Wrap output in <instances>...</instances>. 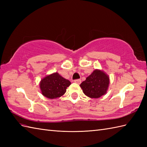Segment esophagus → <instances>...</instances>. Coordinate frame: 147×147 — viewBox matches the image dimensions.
<instances>
[{"label":"esophagus","mask_w":147,"mask_h":147,"mask_svg":"<svg viewBox=\"0 0 147 147\" xmlns=\"http://www.w3.org/2000/svg\"><path fill=\"white\" fill-rule=\"evenodd\" d=\"M74 83H76L77 84H80L81 82H82V81H81V80H80V79H78V80H74Z\"/></svg>","instance_id":"34e87169"}]
</instances>
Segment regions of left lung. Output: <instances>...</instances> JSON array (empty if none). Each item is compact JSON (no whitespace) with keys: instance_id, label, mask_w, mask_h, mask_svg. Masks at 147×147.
I'll use <instances>...</instances> for the list:
<instances>
[{"instance_id":"left-lung-1","label":"left lung","mask_w":147,"mask_h":147,"mask_svg":"<svg viewBox=\"0 0 147 147\" xmlns=\"http://www.w3.org/2000/svg\"><path fill=\"white\" fill-rule=\"evenodd\" d=\"M109 77L103 71L95 69L80 85L83 93L88 97L98 98L105 95L109 85Z\"/></svg>"}]
</instances>
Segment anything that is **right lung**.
<instances>
[{
  "instance_id": "1",
  "label": "right lung",
  "mask_w": 147,
  "mask_h": 147,
  "mask_svg": "<svg viewBox=\"0 0 147 147\" xmlns=\"http://www.w3.org/2000/svg\"><path fill=\"white\" fill-rule=\"evenodd\" d=\"M71 84L69 81L64 78L58 73H54L43 78L40 82V88L43 96L54 99L63 95L67 87Z\"/></svg>"
}]
</instances>
